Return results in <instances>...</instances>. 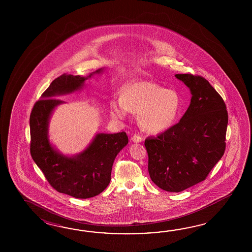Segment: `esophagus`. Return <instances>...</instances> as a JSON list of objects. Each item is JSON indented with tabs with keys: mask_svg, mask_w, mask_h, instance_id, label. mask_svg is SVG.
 Masks as SVG:
<instances>
[{
	"mask_svg": "<svg viewBox=\"0 0 252 252\" xmlns=\"http://www.w3.org/2000/svg\"><path fill=\"white\" fill-rule=\"evenodd\" d=\"M131 140L133 141V142H135V143H139V142H140L141 140H142V139H141V137H139V135H134L133 137L131 138Z\"/></svg>",
	"mask_w": 252,
	"mask_h": 252,
	"instance_id": "obj_1",
	"label": "esophagus"
}]
</instances>
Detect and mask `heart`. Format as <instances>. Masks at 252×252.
<instances>
[{"label": "heart", "instance_id": "heart-1", "mask_svg": "<svg viewBox=\"0 0 252 252\" xmlns=\"http://www.w3.org/2000/svg\"><path fill=\"white\" fill-rule=\"evenodd\" d=\"M181 100L177 92L148 81L125 85L121 98L110 103L114 118L123 119L128 112L139 113V124L150 132H162L175 124L180 112Z\"/></svg>", "mask_w": 252, "mask_h": 252}]
</instances>
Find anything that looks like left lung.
Instances as JSON below:
<instances>
[{
	"label": "left lung",
	"mask_w": 252,
	"mask_h": 252,
	"mask_svg": "<svg viewBox=\"0 0 252 252\" xmlns=\"http://www.w3.org/2000/svg\"><path fill=\"white\" fill-rule=\"evenodd\" d=\"M191 102L178 124L145 140L150 178L158 188L178 193L204 181L224 154L228 124L226 105L209 82L177 74Z\"/></svg>",
	"instance_id": "obj_1"
}]
</instances>
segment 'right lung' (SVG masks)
Instances as JSON below:
<instances>
[{
    "label": "right lung",
    "mask_w": 252,
    "mask_h": 252,
    "mask_svg": "<svg viewBox=\"0 0 252 252\" xmlns=\"http://www.w3.org/2000/svg\"><path fill=\"white\" fill-rule=\"evenodd\" d=\"M103 71L104 68H100L88 76L60 75L34 104L30 117L33 160L58 192L75 198L94 197L107 188L113 161L128 144V136L125 132L96 133L80 153L64 155L50 142L49 121L55 109L64 103L57 97L80 91L86 80Z\"/></svg>",
    "instance_id": "add662e5"
}]
</instances>
